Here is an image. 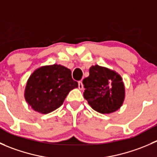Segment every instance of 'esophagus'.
Segmentation results:
<instances>
[{
    "instance_id": "1",
    "label": "esophagus",
    "mask_w": 157,
    "mask_h": 157,
    "mask_svg": "<svg viewBox=\"0 0 157 157\" xmlns=\"http://www.w3.org/2000/svg\"><path fill=\"white\" fill-rule=\"evenodd\" d=\"M78 88L80 89V90H83V83H82V81L78 82Z\"/></svg>"
}]
</instances>
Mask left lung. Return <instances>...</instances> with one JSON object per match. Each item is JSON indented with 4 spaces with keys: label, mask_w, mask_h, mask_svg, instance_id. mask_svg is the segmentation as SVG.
<instances>
[{
    "label": "left lung",
    "mask_w": 157,
    "mask_h": 157,
    "mask_svg": "<svg viewBox=\"0 0 157 157\" xmlns=\"http://www.w3.org/2000/svg\"><path fill=\"white\" fill-rule=\"evenodd\" d=\"M83 96L96 112L109 114L122 105L125 96L121 76L115 71L99 65L92 66L90 75L83 79Z\"/></svg>",
    "instance_id": "left-lung-1"
}]
</instances>
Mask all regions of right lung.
<instances>
[{"label":"right lung","mask_w":157,"mask_h":157,"mask_svg":"<svg viewBox=\"0 0 157 157\" xmlns=\"http://www.w3.org/2000/svg\"><path fill=\"white\" fill-rule=\"evenodd\" d=\"M77 86L70 69L60 64L43 66L28 79L24 96L33 110L48 114L59 108L69 92Z\"/></svg>","instance_id":"add662e5"}]
</instances>
